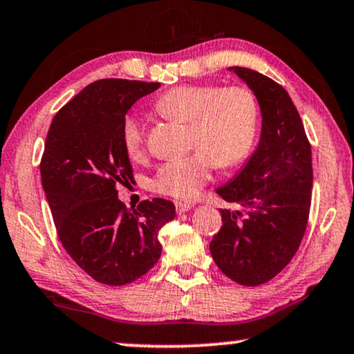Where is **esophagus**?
<instances>
[{
  "label": "esophagus",
  "mask_w": 354,
  "mask_h": 354,
  "mask_svg": "<svg viewBox=\"0 0 354 354\" xmlns=\"http://www.w3.org/2000/svg\"><path fill=\"white\" fill-rule=\"evenodd\" d=\"M176 212L178 214H185V212L191 210L192 207H194V204H191V202H176Z\"/></svg>",
  "instance_id": "1"
}]
</instances>
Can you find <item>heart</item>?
<instances>
[{"label": "heart", "mask_w": 354, "mask_h": 354, "mask_svg": "<svg viewBox=\"0 0 354 354\" xmlns=\"http://www.w3.org/2000/svg\"><path fill=\"white\" fill-rule=\"evenodd\" d=\"M160 115L189 122V145L183 158L165 162L150 180L163 196L191 199L209 181L212 167L226 168L241 162L257 133L259 106L246 87L180 86L155 100ZM121 140L131 158L144 153L145 131L139 116L128 115L121 124Z\"/></svg>", "instance_id": "b5f03b06"}]
</instances>
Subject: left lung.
I'll return each instance as SVG.
<instances>
[{"mask_svg":"<svg viewBox=\"0 0 354 354\" xmlns=\"http://www.w3.org/2000/svg\"><path fill=\"white\" fill-rule=\"evenodd\" d=\"M261 108V138L248 162L215 192L234 210L220 209L221 228L210 254L228 279L244 286L272 280L288 266L304 236L313 191V155L303 121L280 84L233 66Z\"/></svg>","mask_w":354,"mask_h":354,"instance_id":"8db88e82","label":"left lung"}]
</instances>
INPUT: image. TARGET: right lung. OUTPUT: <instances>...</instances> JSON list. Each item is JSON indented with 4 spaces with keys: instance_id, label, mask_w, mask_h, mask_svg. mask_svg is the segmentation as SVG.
I'll return each instance as SVG.
<instances>
[{
    "instance_id": "add662e5",
    "label": "right lung",
    "mask_w": 354,
    "mask_h": 354,
    "mask_svg": "<svg viewBox=\"0 0 354 354\" xmlns=\"http://www.w3.org/2000/svg\"><path fill=\"white\" fill-rule=\"evenodd\" d=\"M160 82L100 79L66 103L51 121L40 173L66 252L103 285L145 275L162 256L160 228L173 220L171 201H144L128 209L116 183L133 178L121 124L139 98Z\"/></svg>"
}]
</instances>
